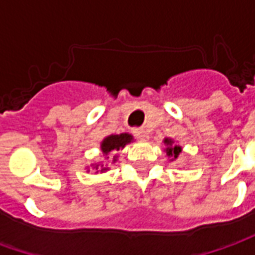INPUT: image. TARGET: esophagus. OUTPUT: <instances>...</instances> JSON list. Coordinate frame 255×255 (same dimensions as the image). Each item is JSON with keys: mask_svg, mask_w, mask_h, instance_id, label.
I'll list each match as a JSON object with an SVG mask.
<instances>
[{"mask_svg": "<svg viewBox=\"0 0 255 255\" xmlns=\"http://www.w3.org/2000/svg\"><path fill=\"white\" fill-rule=\"evenodd\" d=\"M135 136L138 139H140V140H144V142L149 140V133L146 132L144 129H136V131H135Z\"/></svg>", "mask_w": 255, "mask_h": 255, "instance_id": "1", "label": "esophagus"}]
</instances>
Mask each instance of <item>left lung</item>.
<instances>
[{
    "label": "left lung",
    "mask_w": 255,
    "mask_h": 255,
    "mask_svg": "<svg viewBox=\"0 0 255 255\" xmlns=\"http://www.w3.org/2000/svg\"><path fill=\"white\" fill-rule=\"evenodd\" d=\"M164 144H165V151L166 155L169 161H175L179 157V154L182 153V146L180 144L175 143V140L171 138H165L164 139Z\"/></svg>",
    "instance_id": "8db88e82"
}]
</instances>
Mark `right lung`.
<instances>
[{"mask_svg": "<svg viewBox=\"0 0 255 255\" xmlns=\"http://www.w3.org/2000/svg\"><path fill=\"white\" fill-rule=\"evenodd\" d=\"M133 142V136L131 133L123 132V133H112V135H108L105 138L102 139V142L100 143L101 149V155H102V161L97 162V164H91L93 169L95 171V173H104V172H108L111 169L109 164H115L117 162V158H119V154H115L117 151L123 150L128 143ZM112 154L114 155L112 160H109V155ZM87 172H90L89 166H87Z\"/></svg>", "mask_w": 255, "mask_h": 255, "instance_id": "1", "label": "right lung"}]
</instances>
